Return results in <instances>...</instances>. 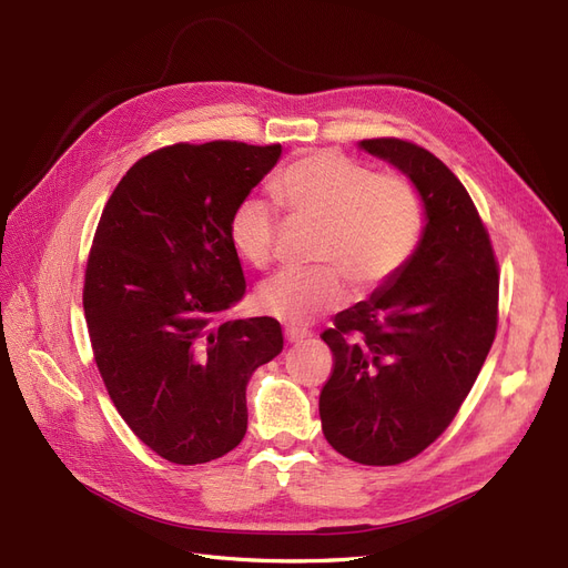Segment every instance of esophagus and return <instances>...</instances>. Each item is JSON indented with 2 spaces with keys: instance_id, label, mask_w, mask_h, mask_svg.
<instances>
[{
  "instance_id": "obj_1",
  "label": "esophagus",
  "mask_w": 568,
  "mask_h": 568,
  "mask_svg": "<svg viewBox=\"0 0 568 568\" xmlns=\"http://www.w3.org/2000/svg\"><path fill=\"white\" fill-rule=\"evenodd\" d=\"M284 336H286L288 343H296V346H298V343H311V341H313V334H311V332L296 329V326H286Z\"/></svg>"
}]
</instances>
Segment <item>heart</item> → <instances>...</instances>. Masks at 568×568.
Listing matches in <instances>:
<instances>
[{
    "instance_id": "heart-1",
    "label": "heart",
    "mask_w": 568,
    "mask_h": 568,
    "mask_svg": "<svg viewBox=\"0 0 568 568\" xmlns=\"http://www.w3.org/2000/svg\"><path fill=\"white\" fill-rule=\"evenodd\" d=\"M286 217L315 225V267L282 272L263 284L257 303L291 326L336 311L355 296H369L393 282L412 261L424 232V199L400 173H372L343 153L317 151L286 165L272 180ZM280 215L261 199H244L230 220L236 251L255 270L274 261Z\"/></svg>"
}]
</instances>
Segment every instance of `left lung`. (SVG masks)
Returning a JSON list of instances; mask_svg holds the SVG:
<instances>
[{"mask_svg":"<svg viewBox=\"0 0 568 568\" xmlns=\"http://www.w3.org/2000/svg\"><path fill=\"white\" fill-rule=\"evenodd\" d=\"M417 184L426 227L403 272L334 317V355L320 393L324 438L367 467L424 453L453 424L497 332V272L488 230L453 170L424 146L359 142Z\"/></svg>","mask_w":568,"mask_h":568,"instance_id":"obj_1","label":"left lung"}]
</instances>
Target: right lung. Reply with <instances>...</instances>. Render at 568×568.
Masks as SVG:
<instances>
[{
    "mask_svg": "<svg viewBox=\"0 0 568 568\" xmlns=\"http://www.w3.org/2000/svg\"><path fill=\"white\" fill-rule=\"evenodd\" d=\"M280 144H170L118 182L92 239L82 307L118 415L173 464L234 450L253 372L282 353L272 317L230 320L246 294L230 234Z\"/></svg>",
    "mask_w": 568,
    "mask_h": 568,
    "instance_id": "obj_1",
    "label": "right lung"
}]
</instances>
